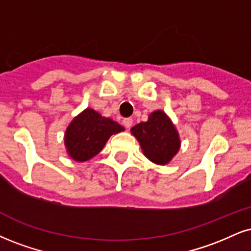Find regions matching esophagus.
Instances as JSON below:
<instances>
[{"label":"esophagus","instance_id":"obj_1","mask_svg":"<svg viewBox=\"0 0 251 251\" xmlns=\"http://www.w3.org/2000/svg\"><path fill=\"white\" fill-rule=\"evenodd\" d=\"M123 124L125 127L129 128L132 125H133V119H132V118H125V119L123 120Z\"/></svg>","mask_w":251,"mask_h":251}]
</instances>
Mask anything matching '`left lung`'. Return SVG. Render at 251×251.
Instances as JSON below:
<instances>
[{
	"label": "left lung",
	"instance_id": "8db88e82",
	"mask_svg": "<svg viewBox=\"0 0 251 251\" xmlns=\"http://www.w3.org/2000/svg\"><path fill=\"white\" fill-rule=\"evenodd\" d=\"M131 132L138 139L144 154L154 164L166 165L179 151V134L162 111L151 113L146 123L133 126Z\"/></svg>",
	"mask_w": 251,
	"mask_h": 251
}]
</instances>
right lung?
<instances>
[{
	"instance_id": "right-lung-1",
	"label": "right lung",
	"mask_w": 251,
	"mask_h": 251,
	"mask_svg": "<svg viewBox=\"0 0 251 251\" xmlns=\"http://www.w3.org/2000/svg\"><path fill=\"white\" fill-rule=\"evenodd\" d=\"M124 127L110 118H104L91 108L75 118L65 132V146L76 161H86L98 154L112 134Z\"/></svg>"
}]
</instances>
